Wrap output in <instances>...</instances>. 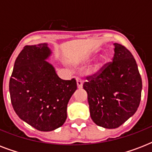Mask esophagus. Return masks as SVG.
<instances>
[{"label": "esophagus", "mask_w": 152, "mask_h": 152, "mask_svg": "<svg viewBox=\"0 0 152 152\" xmlns=\"http://www.w3.org/2000/svg\"><path fill=\"white\" fill-rule=\"evenodd\" d=\"M76 83H77V87H78L79 89H80V88H83V79L80 78H76Z\"/></svg>", "instance_id": "esophagus-1"}]
</instances>
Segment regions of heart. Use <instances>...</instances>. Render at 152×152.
<instances>
[{"instance_id": "1", "label": "heart", "mask_w": 152, "mask_h": 152, "mask_svg": "<svg viewBox=\"0 0 152 152\" xmlns=\"http://www.w3.org/2000/svg\"><path fill=\"white\" fill-rule=\"evenodd\" d=\"M102 63V60H100V61H99L97 64H95V69H99V68L101 66Z\"/></svg>"}]
</instances>
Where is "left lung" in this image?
Wrapping results in <instances>:
<instances>
[{
  "instance_id": "left-lung-1",
  "label": "left lung",
  "mask_w": 152,
  "mask_h": 152,
  "mask_svg": "<svg viewBox=\"0 0 152 152\" xmlns=\"http://www.w3.org/2000/svg\"><path fill=\"white\" fill-rule=\"evenodd\" d=\"M113 61L91 76L83 89L88 93L91 118L99 126L116 129L139 107L142 80L134 57L125 46L114 43Z\"/></svg>"
}]
</instances>
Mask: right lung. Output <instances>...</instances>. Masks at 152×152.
<instances>
[{
    "instance_id": "1",
    "label": "right lung",
    "mask_w": 152,
    "mask_h": 152,
    "mask_svg": "<svg viewBox=\"0 0 152 152\" xmlns=\"http://www.w3.org/2000/svg\"><path fill=\"white\" fill-rule=\"evenodd\" d=\"M50 54L46 43L24 46L15 60L9 81L11 102L16 114L42 132L64 124L67 105L77 88L74 78H59L46 61Z\"/></svg>"
}]
</instances>
